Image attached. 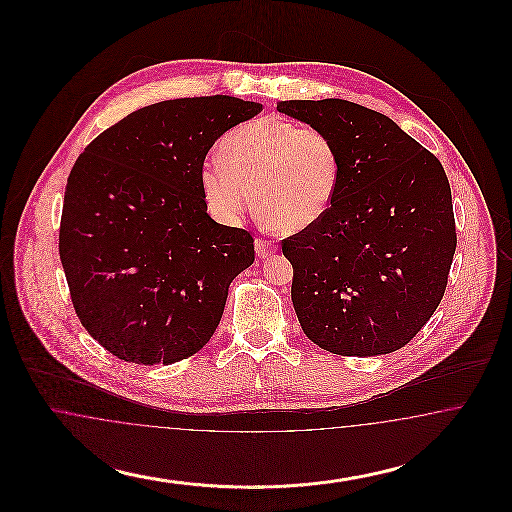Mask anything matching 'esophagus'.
Masks as SVG:
<instances>
[{"instance_id":"34e87169","label":"esophagus","mask_w":512,"mask_h":512,"mask_svg":"<svg viewBox=\"0 0 512 512\" xmlns=\"http://www.w3.org/2000/svg\"><path fill=\"white\" fill-rule=\"evenodd\" d=\"M255 251H257V255H259L261 259H267V257H270V255L276 251V245L259 238V240H255Z\"/></svg>"}]
</instances>
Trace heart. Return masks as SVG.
I'll use <instances>...</instances> for the list:
<instances>
[{
    "instance_id": "obj_1",
    "label": "heart",
    "mask_w": 512,
    "mask_h": 512,
    "mask_svg": "<svg viewBox=\"0 0 512 512\" xmlns=\"http://www.w3.org/2000/svg\"><path fill=\"white\" fill-rule=\"evenodd\" d=\"M341 178L340 149L318 126H299L280 117H263L228 130L219 144V161L199 172L209 211L236 224L251 205L284 234L318 224L330 211Z\"/></svg>"
}]
</instances>
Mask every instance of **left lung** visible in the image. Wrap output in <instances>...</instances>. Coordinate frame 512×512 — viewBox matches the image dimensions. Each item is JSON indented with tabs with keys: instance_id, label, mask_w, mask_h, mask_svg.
<instances>
[{
	"instance_id": "8db88e82",
	"label": "left lung",
	"mask_w": 512,
	"mask_h": 512,
	"mask_svg": "<svg viewBox=\"0 0 512 512\" xmlns=\"http://www.w3.org/2000/svg\"><path fill=\"white\" fill-rule=\"evenodd\" d=\"M280 113L338 144L340 188L326 217L282 240L305 336L343 357L405 347L438 309L457 232L434 153L390 117L345 99H290Z\"/></svg>"
}]
</instances>
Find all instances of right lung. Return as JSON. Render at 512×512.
<instances>
[{
	"label": "right lung",
	"mask_w": 512,
	"mask_h": 512,
	"mask_svg": "<svg viewBox=\"0 0 512 512\" xmlns=\"http://www.w3.org/2000/svg\"><path fill=\"white\" fill-rule=\"evenodd\" d=\"M263 111L232 96L161 101L113 124L69 174L59 257L76 317L109 353L172 365L219 326L253 236L207 215L199 172L220 136Z\"/></svg>",
	"instance_id": "right-lung-1"
}]
</instances>
